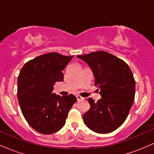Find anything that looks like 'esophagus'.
I'll list each match as a JSON object with an SVG mask.
<instances>
[{
  "label": "esophagus",
  "instance_id": "obj_1",
  "mask_svg": "<svg viewBox=\"0 0 154 154\" xmlns=\"http://www.w3.org/2000/svg\"><path fill=\"white\" fill-rule=\"evenodd\" d=\"M77 101H80V100H84V98L81 97L80 95H77Z\"/></svg>",
  "mask_w": 154,
  "mask_h": 154
}]
</instances>
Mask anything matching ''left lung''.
<instances>
[{
	"label": "left lung",
	"instance_id": "8db88e82",
	"mask_svg": "<svg viewBox=\"0 0 154 154\" xmlns=\"http://www.w3.org/2000/svg\"><path fill=\"white\" fill-rule=\"evenodd\" d=\"M77 57L91 67L101 95L96 103L88 98L90 109L83 114V121L98 133L114 131L126 120L134 102L135 81L131 69L122 59L103 51Z\"/></svg>",
	"mask_w": 154,
	"mask_h": 154
}]
</instances>
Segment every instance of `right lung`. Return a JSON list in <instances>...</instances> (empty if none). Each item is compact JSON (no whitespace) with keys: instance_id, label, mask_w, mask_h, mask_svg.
Instances as JSON below:
<instances>
[{"instance_id":"add662e5","label":"right lung","mask_w":154,"mask_h":154,"mask_svg":"<svg viewBox=\"0 0 154 154\" xmlns=\"http://www.w3.org/2000/svg\"><path fill=\"white\" fill-rule=\"evenodd\" d=\"M74 56L56 52L40 55L23 66L17 81V97L28 124L43 135L59 131L77 98L52 93L54 85L63 80L62 71Z\"/></svg>"}]
</instances>
